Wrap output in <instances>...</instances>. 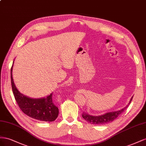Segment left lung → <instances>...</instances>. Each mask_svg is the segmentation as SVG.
Masks as SVG:
<instances>
[{
	"label": "left lung",
	"instance_id": "1",
	"mask_svg": "<svg viewBox=\"0 0 146 146\" xmlns=\"http://www.w3.org/2000/svg\"><path fill=\"white\" fill-rule=\"evenodd\" d=\"M132 99H133V97L131 98L129 102L128 105L125 108H122V110H120L119 111L106 112V113H105L104 114H102L100 115H96V116L90 115L88 113H86V112H83L82 116L83 119H84L86 121L92 124L102 125V124H105L107 123L111 122L112 121H113L115 119L117 118L120 114L122 113L123 111L128 107V105H130Z\"/></svg>",
	"mask_w": 146,
	"mask_h": 146
}]
</instances>
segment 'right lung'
Returning a JSON list of instances; mask_svg holds the SVG:
<instances>
[{
  "mask_svg": "<svg viewBox=\"0 0 146 146\" xmlns=\"http://www.w3.org/2000/svg\"><path fill=\"white\" fill-rule=\"evenodd\" d=\"M13 64L11 68V87L15 98L20 109L27 115L39 121H54L58 117L59 109L52 102V93L40 98H31L21 93L13 81L12 74Z\"/></svg>",
  "mask_w": 146,
  "mask_h": 146,
  "instance_id": "obj_1",
  "label": "right lung"
}]
</instances>
